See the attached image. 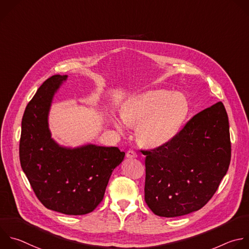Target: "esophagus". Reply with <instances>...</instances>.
<instances>
[{"label": "esophagus", "mask_w": 249, "mask_h": 249, "mask_svg": "<svg viewBox=\"0 0 249 249\" xmlns=\"http://www.w3.org/2000/svg\"><path fill=\"white\" fill-rule=\"evenodd\" d=\"M126 156H127L128 158H135V157H137V153H136V151H134L133 149H129V150L127 151V153H126Z\"/></svg>", "instance_id": "1"}]
</instances>
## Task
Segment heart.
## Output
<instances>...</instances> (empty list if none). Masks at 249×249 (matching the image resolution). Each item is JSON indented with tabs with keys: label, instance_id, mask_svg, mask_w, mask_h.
<instances>
[{
	"label": "heart",
	"instance_id": "heart-1",
	"mask_svg": "<svg viewBox=\"0 0 249 249\" xmlns=\"http://www.w3.org/2000/svg\"><path fill=\"white\" fill-rule=\"evenodd\" d=\"M189 111V102L182 93L155 90L126 102L121 116L127 125L137 126V138L142 144L155 147L168 142L177 135ZM114 122L122 130L121 124Z\"/></svg>",
	"mask_w": 249,
	"mask_h": 249
}]
</instances>
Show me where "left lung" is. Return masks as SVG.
Wrapping results in <instances>:
<instances>
[{
  "mask_svg": "<svg viewBox=\"0 0 249 249\" xmlns=\"http://www.w3.org/2000/svg\"><path fill=\"white\" fill-rule=\"evenodd\" d=\"M145 155L144 200L160 217L202 208L216 193L231 162L228 114L219 102L196 114L168 142Z\"/></svg>",
  "mask_w": 249,
  "mask_h": 249,
  "instance_id": "left-lung-1",
  "label": "left lung"
}]
</instances>
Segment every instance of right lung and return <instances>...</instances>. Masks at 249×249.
Returning <instances> with one entry per match:
<instances>
[{
    "label": "right lung",
    "instance_id": "right-lung-1",
    "mask_svg": "<svg viewBox=\"0 0 249 249\" xmlns=\"http://www.w3.org/2000/svg\"><path fill=\"white\" fill-rule=\"evenodd\" d=\"M67 75L47 79L27 105L21 122L19 159L36 196L48 209L84 215L103 200L109 178L125 152L116 146L59 145L49 129L54 94Z\"/></svg>",
    "mask_w": 249,
    "mask_h": 249
}]
</instances>
